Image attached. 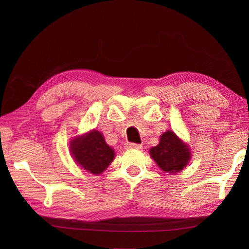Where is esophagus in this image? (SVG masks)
I'll return each mask as SVG.
<instances>
[{"label": "esophagus", "instance_id": "1", "mask_svg": "<svg viewBox=\"0 0 249 249\" xmlns=\"http://www.w3.org/2000/svg\"><path fill=\"white\" fill-rule=\"evenodd\" d=\"M125 147H126V149H128V150H130V149L139 150V149H141V145L137 144V143H126Z\"/></svg>", "mask_w": 249, "mask_h": 249}]
</instances>
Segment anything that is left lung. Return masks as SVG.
<instances>
[{
    "mask_svg": "<svg viewBox=\"0 0 249 249\" xmlns=\"http://www.w3.org/2000/svg\"><path fill=\"white\" fill-rule=\"evenodd\" d=\"M150 155L162 171L178 173L187 166L192 151L173 130H167L160 137V143L151 147Z\"/></svg>",
    "mask_w": 249,
    "mask_h": 249,
    "instance_id": "obj_1",
    "label": "left lung"
}]
</instances>
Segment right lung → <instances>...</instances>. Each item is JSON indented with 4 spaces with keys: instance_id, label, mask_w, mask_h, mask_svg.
I'll return each mask as SVG.
<instances>
[{
    "instance_id": "obj_1",
    "label": "right lung",
    "mask_w": 249,
    "mask_h": 249,
    "mask_svg": "<svg viewBox=\"0 0 249 249\" xmlns=\"http://www.w3.org/2000/svg\"><path fill=\"white\" fill-rule=\"evenodd\" d=\"M70 151L79 167L95 176L102 174L115 157L114 150L106 143L103 134L96 129L72 137Z\"/></svg>"
}]
</instances>
